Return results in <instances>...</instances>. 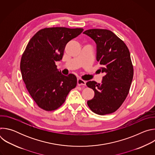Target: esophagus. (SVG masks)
Returning a JSON list of instances; mask_svg holds the SVG:
<instances>
[{"label": "esophagus", "instance_id": "34e87169", "mask_svg": "<svg viewBox=\"0 0 155 155\" xmlns=\"http://www.w3.org/2000/svg\"><path fill=\"white\" fill-rule=\"evenodd\" d=\"M77 84L78 86H81V85H86V81H84L81 78H78L77 79Z\"/></svg>", "mask_w": 155, "mask_h": 155}]
</instances>
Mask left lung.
<instances>
[{
    "instance_id": "1",
    "label": "left lung",
    "mask_w": 155,
    "mask_h": 155,
    "mask_svg": "<svg viewBox=\"0 0 155 155\" xmlns=\"http://www.w3.org/2000/svg\"><path fill=\"white\" fill-rule=\"evenodd\" d=\"M83 34L96 42V59L101 65L99 71L105 74L101 84L94 81L86 83L95 94L87 104L94 113L100 115L114 113L125 101L133 78V65L129 49L111 31L92 29Z\"/></svg>"
}]
</instances>
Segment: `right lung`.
Returning a JSON list of instances; mask_svg holds the SVG:
<instances>
[{
    "label": "right lung",
    "mask_w": 155,
    "mask_h": 155,
    "mask_svg": "<svg viewBox=\"0 0 155 155\" xmlns=\"http://www.w3.org/2000/svg\"><path fill=\"white\" fill-rule=\"evenodd\" d=\"M83 31L64 27L44 28L27 45L20 62L22 78L31 96L41 109H58L76 87V76L63 75L55 62L62 59L67 43Z\"/></svg>",
    "instance_id": "add662e5"
}]
</instances>
